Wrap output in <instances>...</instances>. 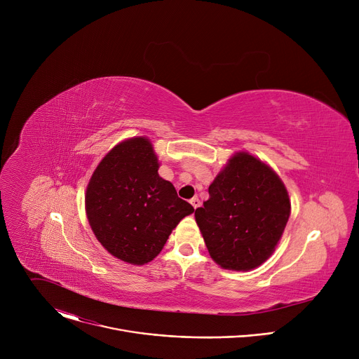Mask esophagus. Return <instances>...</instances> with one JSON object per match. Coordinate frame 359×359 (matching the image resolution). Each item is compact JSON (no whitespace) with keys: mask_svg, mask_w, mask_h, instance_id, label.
I'll use <instances>...</instances> for the list:
<instances>
[{"mask_svg":"<svg viewBox=\"0 0 359 359\" xmlns=\"http://www.w3.org/2000/svg\"><path fill=\"white\" fill-rule=\"evenodd\" d=\"M190 204H191L194 210H196L197 208H200V200H198V197H193V198L190 200Z\"/></svg>","mask_w":359,"mask_h":359,"instance_id":"34e87169","label":"esophagus"}]
</instances>
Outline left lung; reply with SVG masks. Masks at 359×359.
<instances>
[{
  "label": "left lung",
  "mask_w": 359,
  "mask_h": 359,
  "mask_svg": "<svg viewBox=\"0 0 359 359\" xmlns=\"http://www.w3.org/2000/svg\"><path fill=\"white\" fill-rule=\"evenodd\" d=\"M194 217L210 257L224 270L250 271L274 252L291 203L280 176L248 151H237L209 186Z\"/></svg>",
  "instance_id": "obj_1"
}]
</instances>
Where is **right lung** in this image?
Wrapping results in <instances>:
<instances>
[{
	"mask_svg": "<svg viewBox=\"0 0 359 359\" xmlns=\"http://www.w3.org/2000/svg\"><path fill=\"white\" fill-rule=\"evenodd\" d=\"M159 166L150 139L130 137L107 153L86 187L85 210L95 237L128 264L151 262L180 220L194 212L159 176Z\"/></svg>",
	"mask_w": 359,
	"mask_h": 359,
	"instance_id": "add662e5",
	"label": "right lung"
}]
</instances>
